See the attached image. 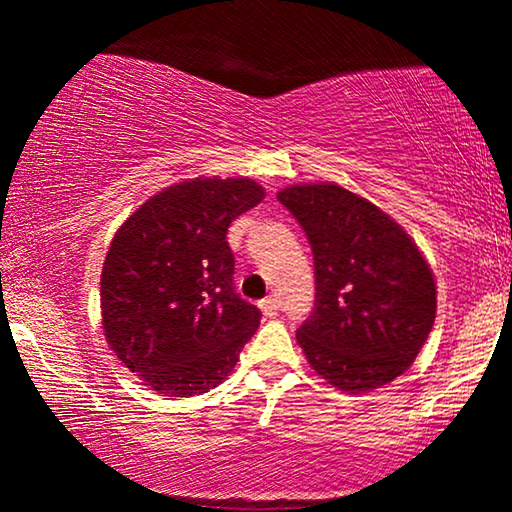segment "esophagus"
Instances as JSON below:
<instances>
[{
	"label": "esophagus",
	"instance_id": "34e87169",
	"mask_svg": "<svg viewBox=\"0 0 512 512\" xmlns=\"http://www.w3.org/2000/svg\"><path fill=\"white\" fill-rule=\"evenodd\" d=\"M261 310H263V314L265 317H275V314L279 312V300L277 298H272V296H268V298H263L261 303Z\"/></svg>",
	"mask_w": 512,
	"mask_h": 512
}]
</instances>
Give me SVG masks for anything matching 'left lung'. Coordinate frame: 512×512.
<instances>
[{"mask_svg":"<svg viewBox=\"0 0 512 512\" xmlns=\"http://www.w3.org/2000/svg\"><path fill=\"white\" fill-rule=\"evenodd\" d=\"M277 198L314 256V307L296 333L310 366L342 391L396 380L436 319V282L417 244L335 184L291 186Z\"/></svg>","mask_w":512,"mask_h":512,"instance_id":"1","label":"left lung"}]
</instances>
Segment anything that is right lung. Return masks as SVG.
Returning a JSON list of instances; mask_svg holds the SVG:
<instances>
[{"mask_svg":"<svg viewBox=\"0 0 512 512\" xmlns=\"http://www.w3.org/2000/svg\"><path fill=\"white\" fill-rule=\"evenodd\" d=\"M263 195L251 179L184 181L144 202L111 242L100 286L104 333L158 394L216 387L261 324V310L235 291L226 235Z\"/></svg>","mask_w":512,"mask_h":512,"instance_id":"1","label":"right lung"}]
</instances>
